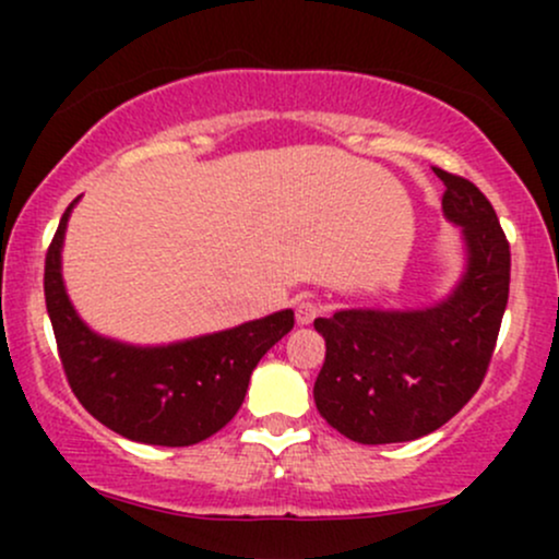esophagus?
<instances>
[{"label":"esophagus","mask_w":559,"mask_h":559,"mask_svg":"<svg viewBox=\"0 0 559 559\" xmlns=\"http://www.w3.org/2000/svg\"><path fill=\"white\" fill-rule=\"evenodd\" d=\"M320 310H323V307H320V301H316V299H299L297 301V323L299 325H310L312 320L320 316Z\"/></svg>","instance_id":"34e87169"}]
</instances>
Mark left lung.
<instances>
[{"label": "left lung", "instance_id": "1", "mask_svg": "<svg viewBox=\"0 0 559 559\" xmlns=\"http://www.w3.org/2000/svg\"><path fill=\"white\" fill-rule=\"evenodd\" d=\"M441 207L463 228L467 267L428 310H342L318 318L325 362L318 413L360 444L413 441L441 428L484 383L510 297V241L476 183L433 168Z\"/></svg>", "mask_w": 559, "mask_h": 559}]
</instances>
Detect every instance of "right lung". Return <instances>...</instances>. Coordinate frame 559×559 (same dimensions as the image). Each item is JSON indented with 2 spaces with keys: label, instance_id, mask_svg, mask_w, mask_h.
<instances>
[{
  "label": "right lung",
  "instance_id": "add662e5",
  "mask_svg": "<svg viewBox=\"0 0 559 559\" xmlns=\"http://www.w3.org/2000/svg\"><path fill=\"white\" fill-rule=\"evenodd\" d=\"M73 204L44 262V297L70 389L102 426L131 441L189 447L210 439L239 413L249 376L294 329V312L281 310L170 346H131L96 336L75 316L62 286L60 249Z\"/></svg>",
  "mask_w": 559,
  "mask_h": 559
}]
</instances>
